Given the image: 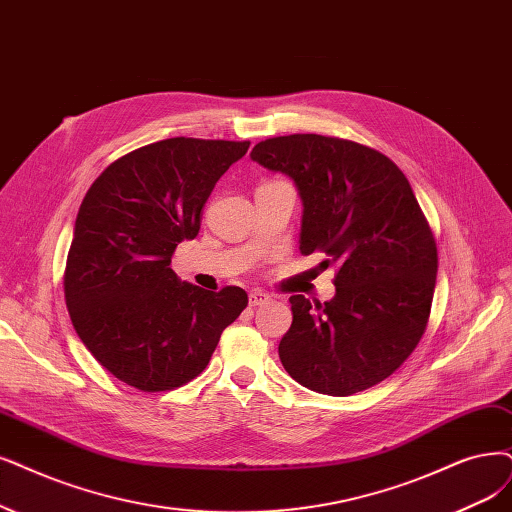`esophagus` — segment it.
Segmentation results:
<instances>
[{"label": "esophagus", "mask_w": 512, "mask_h": 512, "mask_svg": "<svg viewBox=\"0 0 512 512\" xmlns=\"http://www.w3.org/2000/svg\"><path fill=\"white\" fill-rule=\"evenodd\" d=\"M272 297L266 293V291H259V289H255V291H251L249 293V304L253 306V308H257V306H263V304H268Z\"/></svg>", "instance_id": "34e87169"}]
</instances>
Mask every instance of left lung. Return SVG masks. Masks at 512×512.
<instances>
[{
    "instance_id": "8db88e82",
    "label": "left lung",
    "mask_w": 512,
    "mask_h": 512,
    "mask_svg": "<svg viewBox=\"0 0 512 512\" xmlns=\"http://www.w3.org/2000/svg\"><path fill=\"white\" fill-rule=\"evenodd\" d=\"M251 158L295 181L301 255L325 253L320 266H337L331 301L291 295L282 367L329 396L384 382L420 344L439 270L437 242L403 170L367 145L323 135L266 139Z\"/></svg>"
}]
</instances>
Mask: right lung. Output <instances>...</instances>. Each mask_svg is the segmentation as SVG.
<instances>
[{
  "label": "right lung",
  "instance_id": "1",
  "mask_svg": "<svg viewBox=\"0 0 512 512\" xmlns=\"http://www.w3.org/2000/svg\"><path fill=\"white\" fill-rule=\"evenodd\" d=\"M249 141L175 137L111 162L86 192L65 268L75 333L120 382L175 390L198 377L249 304L244 289L219 293L181 282L170 259L200 232L215 183Z\"/></svg>",
  "mask_w": 512,
  "mask_h": 512
}]
</instances>
